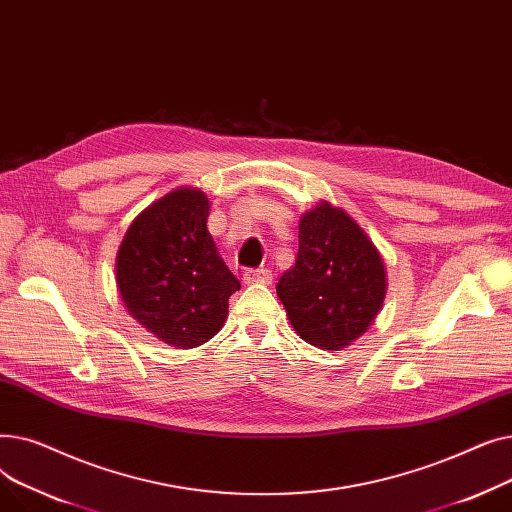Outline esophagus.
Returning <instances> with one entry per match:
<instances>
[{
	"instance_id": "1",
	"label": "esophagus",
	"mask_w": 512,
	"mask_h": 512,
	"mask_svg": "<svg viewBox=\"0 0 512 512\" xmlns=\"http://www.w3.org/2000/svg\"><path fill=\"white\" fill-rule=\"evenodd\" d=\"M242 278H245L247 284H272V280H274L272 272L265 270V267H257V270H247Z\"/></svg>"
}]
</instances>
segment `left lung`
<instances>
[{"label": "left lung", "instance_id": "1", "mask_svg": "<svg viewBox=\"0 0 512 512\" xmlns=\"http://www.w3.org/2000/svg\"><path fill=\"white\" fill-rule=\"evenodd\" d=\"M386 265L344 209L321 201L299 224V253L276 292L297 334L328 351L357 340L380 313Z\"/></svg>", "mask_w": 512, "mask_h": 512}]
</instances>
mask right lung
<instances>
[{
	"label": "right lung",
	"mask_w": 512,
	"mask_h": 512,
	"mask_svg": "<svg viewBox=\"0 0 512 512\" xmlns=\"http://www.w3.org/2000/svg\"><path fill=\"white\" fill-rule=\"evenodd\" d=\"M209 199L176 188L137 215L116 259L124 307L161 342L195 348L224 326L240 282L207 230Z\"/></svg>",
	"instance_id": "1"
}]
</instances>
